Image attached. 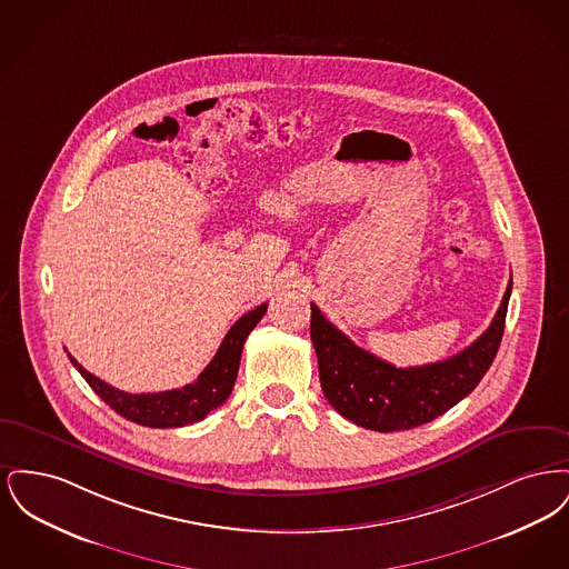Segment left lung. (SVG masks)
Instances as JSON below:
<instances>
[{"instance_id":"left-lung-1","label":"left lung","mask_w":569,"mask_h":569,"mask_svg":"<svg viewBox=\"0 0 569 569\" xmlns=\"http://www.w3.org/2000/svg\"><path fill=\"white\" fill-rule=\"evenodd\" d=\"M512 281L487 330L452 358L399 369L358 348L311 302V341L328 403L353 425L379 431H407L457 406L485 378L506 326Z\"/></svg>"}]
</instances>
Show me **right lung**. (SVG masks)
I'll list each match as a JSON object with an SVG mask.
<instances>
[{
  "instance_id": "right-lung-1",
  "label": "right lung",
  "mask_w": 569,
  "mask_h": 569,
  "mask_svg": "<svg viewBox=\"0 0 569 569\" xmlns=\"http://www.w3.org/2000/svg\"><path fill=\"white\" fill-rule=\"evenodd\" d=\"M264 313H267V302L244 313L241 320H237L223 337L219 350L213 356V360L207 365V369L193 383L177 390L147 392V395L123 392L107 381L96 378L93 373L82 369V365H79L70 353L68 356H70V362L77 367V371L93 388V392L126 420H132L136 425L151 427V429L186 427L202 420L209 411L217 409L230 397L239 373L244 339L262 320Z\"/></svg>"
}]
</instances>
